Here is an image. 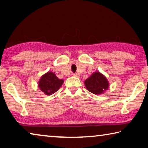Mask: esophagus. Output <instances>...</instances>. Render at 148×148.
Segmentation results:
<instances>
[{"mask_svg": "<svg viewBox=\"0 0 148 148\" xmlns=\"http://www.w3.org/2000/svg\"><path fill=\"white\" fill-rule=\"evenodd\" d=\"M73 76L74 77H79V75L77 74V73H74L73 74Z\"/></svg>", "mask_w": 148, "mask_h": 148, "instance_id": "obj_1", "label": "esophagus"}]
</instances>
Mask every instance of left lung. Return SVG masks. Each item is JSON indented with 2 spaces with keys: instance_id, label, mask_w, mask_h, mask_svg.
<instances>
[{
  "instance_id": "obj_1",
  "label": "left lung",
  "mask_w": 148,
  "mask_h": 148,
  "mask_svg": "<svg viewBox=\"0 0 148 148\" xmlns=\"http://www.w3.org/2000/svg\"><path fill=\"white\" fill-rule=\"evenodd\" d=\"M87 89L95 95H102L109 88V82L106 77L99 71L94 72L84 81Z\"/></svg>"
}]
</instances>
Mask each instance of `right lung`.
Segmentation results:
<instances>
[{
	"mask_svg": "<svg viewBox=\"0 0 148 148\" xmlns=\"http://www.w3.org/2000/svg\"><path fill=\"white\" fill-rule=\"evenodd\" d=\"M64 81L60 79L52 71H48L43 75L38 81L40 89L46 95H51L60 89Z\"/></svg>",
	"mask_w": 148,
	"mask_h": 148,
	"instance_id": "1",
	"label": "right lung"
}]
</instances>
